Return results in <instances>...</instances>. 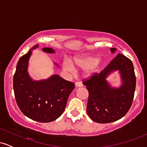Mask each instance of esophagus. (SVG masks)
<instances>
[{
  "label": "esophagus",
  "instance_id": "1",
  "mask_svg": "<svg viewBox=\"0 0 147 147\" xmlns=\"http://www.w3.org/2000/svg\"><path fill=\"white\" fill-rule=\"evenodd\" d=\"M75 86L77 87V88H79V87H82V86H83V85H82V84L79 83V82H76V83H75Z\"/></svg>",
  "mask_w": 147,
  "mask_h": 147
}]
</instances>
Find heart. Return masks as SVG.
<instances>
[{"label": "heart", "instance_id": "obj_1", "mask_svg": "<svg viewBox=\"0 0 147 147\" xmlns=\"http://www.w3.org/2000/svg\"><path fill=\"white\" fill-rule=\"evenodd\" d=\"M103 58L101 56L94 57L91 54H82L73 57L72 63L76 68H83L84 77L90 78L97 74L102 66ZM63 68L65 70L72 72L74 66L68 59H64L63 61Z\"/></svg>", "mask_w": 147, "mask_h": 147}]
</instances>
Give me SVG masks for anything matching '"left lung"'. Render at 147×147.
<instances>
[{
	"instance_id": "8db88e82",
	"label": "left lung",
	"mask_w": 147,
	"mask_h": 147,
	"mask_svg": "<svg viewBox=\"0 0 147 147\" xmlns=\"http://www.w3.org/2000/svg\"><path fill=\"white\" fill-rule=\"evenodd\" d=\"M115 53L117 49L111 48ZM117 71L121 84L112 87L107 78ZM89 92L87 113L97 123L115 122L124 117L131 108L136 90V78L134 67L129 58L118 54L99 74L83 82Z\"/></svg>"
}]
</instances>
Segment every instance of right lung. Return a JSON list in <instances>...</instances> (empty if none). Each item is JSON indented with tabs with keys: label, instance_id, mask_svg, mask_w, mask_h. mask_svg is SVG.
<instances>
[{
	"label": "right lung",
	"instance_id": "1",
	"mask_svg": "<svg viewBox=\"0 0 147 147\" xmlns=\"http://www.w3.org/2000/svg\"><path fill=\"white\" fill-rule=\"evenodd\" d=\"M33 46L22 56L16 65L13 79L15 98L20 110L30 119L39 122H50L61 115L75 84L65 80L58 75H52L48 79L34 80L28 72L29 60ZM43 52L54 54L53 48H43ZM59 68V65L55 63Z\"/></svg>",
	"mask_w": 147,
	"mask_h": 147
}]
</instances>
